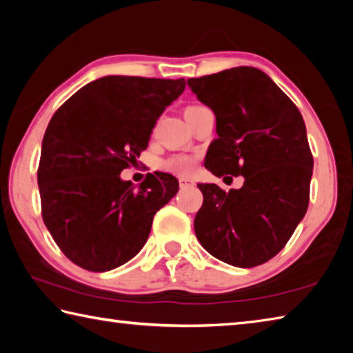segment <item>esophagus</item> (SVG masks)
Listing matches in <instances>:
<instances>
[{
  "label": "esophagus",
  "mask_w": 353,
  "mask_h": 353,
  "mask_svg": "<svg viewBox=\"0 0 353 353\" xmlns=\"http://www.w3.org/2000/svg\"><path fill=\"white\" fill-rule=\"evenodd\" d=\"M179 183H181V187H182V188H185V187H190V185H193V182H191L190 179H185V177L179 179Z\"/></svg>",
  "instance_id": "esophagus-1"
}]
</instances>
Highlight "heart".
Segmentation results:
<instances>
[{"mask_svg":"<svg viewBox=\"0 0 353 353\" xmlns=\"http://www.w3.org/2000/svg\"><path fill=\"white\" fill-rule=\"evenodd\" d=\"M201 105H191L187 107V110H193V109H198ZM196 166V157L194 155H190V154H177V155H172L168 160H165V162L160 163V168L165 170V171H170V172H174V174L179 176H188L193 172Z\"/></svg>","mask_w":353,"mask_h":353,"instance_id":"heart-1","label":"heart"}]
</instances>
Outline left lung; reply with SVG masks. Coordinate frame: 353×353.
<instances>
[{"label":"left lung","instance_id":"left-lung-1","mask_svg":"<svg viewBox=\"0 0 353 353\" xmlns=\"http://www.w3.org/2000/svg\"><path fill=\"white\" fill-rule=\"evenodd\" d=\"M188 87L216 117L218 139L208 146L205 168L218 177H244L241 188L229 191L198 183L204 204L194 218L196 236L214 259L259 266L285 248L307 213L313 155L305 123L259 68L193 77Z\"/></svg>","mask_w":353,"mask_h":353}]
</instances>
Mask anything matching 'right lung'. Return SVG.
<instances>
[{
    "label": "right lung",
    "mask_w": 353,
    "mask_h": 353,
    "mask_svg": "<svg viewBox=\"0 0 353 353\" xmlns=\"http://www.w3.org/2000/svg\"><path fill=\"white\" fill-rule=\"evenodd\" d=\"M183 90V77L104 76L51 118L37 172L41 216L74 265L105 272L145 246L154 214L174 198L179 181L155 171L135 188L119 174L137 162L155 121Z\"/></svg>",
    "instance_id": "1"
}]
</instances>
